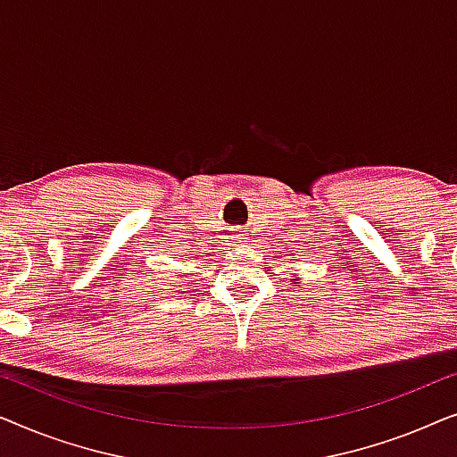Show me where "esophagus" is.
Returning a JSON list of instances; mask_svg holds the SVG:
<instances>
[{
    "label": "esophagus",
    "mask_w": 457,
    "mask_h": 457,
    "mask_svg": "<svg viewBox=\"0 0 457 457\" xmlns=\"http://www.w3.org/2000/svg\"><path fill=\"white\" fill-rule=\"evenodd\" d=\"M235 239H237V243H241V241H243V239H245V237H241V235H237V237H235Z\"/></svg>",
    "instance_id": "34e87169"
}]
</instances>
